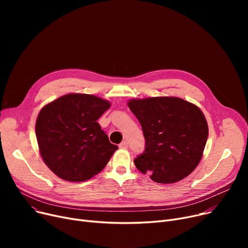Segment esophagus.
Here are the masks:
<instances>
[{
    "mask_svg": "<svg viewBox=\"0 0 248 248\" xmlns=\"http://www.w3.org/2000/svg\"><path fill=\"white\" fill-rule=\"evenodd\" d=\"M120 149H123V150H124V149H127V142H126L125 140L121 142V144H120Z\"/></svg>",
    "mask_w": 248,
    "mask_h": 248,
    "instance_id": "obj_1",
    "label": "esophagus"
}]
</instances>
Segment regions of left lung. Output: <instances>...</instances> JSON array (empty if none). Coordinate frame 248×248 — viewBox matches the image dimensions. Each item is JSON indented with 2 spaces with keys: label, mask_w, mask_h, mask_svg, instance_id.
Masks as SVG:
<instances>
[{
  "label": "left lung",
  "mask_w": 248,
  "mask_h": 248,
  "mask_svg": "<svg viewBox=\"0 0 248 248\" xmlns=\"http://www.w3.org/2000/svg\"><path fill=\"white\" fill-rule=\"evenodd\" d=\"M127 106L146 139L144 153L134 161L138 170L161 184L189 176L202 159L208 138L202 110L175 96L135 98Z\"/></svg>",
  "instance_id": "obj_1"
}]
</instances>
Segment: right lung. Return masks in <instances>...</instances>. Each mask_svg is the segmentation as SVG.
Segmentation results:
<instances>
[{
  "instance_id": "1",
  "label": "right lung",
  "mask_w": 248,
  "mask_h": 248,
  "mask_svg": "<svg viewBox=\"0 0 248 248\" xmlns=\"http://www.w3.org/2000/svg\"><path fill=\"white\" fill-rule=\"evenodd\" d=\"M110 102L93 94L69 93L42 108L36 121V138L44 163L69 182L89 180L103 170L113 153L97 120Z\"/></svg>"
}]
</instances>
